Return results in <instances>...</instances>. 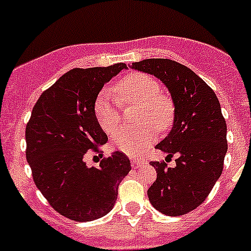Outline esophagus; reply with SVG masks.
<instances>
[{
    "label": "esophagus",
    "mask_w": 251,
    "mask_h": 251,
    "mask_svg": "<svg viewBox=\"0 0 251 251\" xmlns=\"http://www.w3.org/2000/svg\"><path fill=\"white\" fill-rule=\"evenodd\" d=\"M145 163H146V161H143V159H138V158L132 159V167L133 168L142 167V166H145Z\"/></svg>",
    "instance_id": "obj_1"
}]
</instances>
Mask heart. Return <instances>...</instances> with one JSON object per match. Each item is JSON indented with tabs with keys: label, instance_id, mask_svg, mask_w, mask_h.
<instances>
[{
	"label": "heart",
	"instance_id": "heart-1",
	"mask_svg": "<svg viewBox=\"0 0 251 251\" xmlns=\"http://www.w3.org/2000/svg\"><path fill=\"white\" fill-rule=\"evenodd\" d=\"M121 104H139L136 128H122L112 139L113 147L128 156H139L157 137V128L167 129L175 117V105L154 77L145 73H130L118 81L114 90ZM94 115L99 127L113 134L121 123L118 105L109 90H103L94 101Z\"/></svg>",
	"mask_w": 251,
	"mask_h": 251
}]
</instances>
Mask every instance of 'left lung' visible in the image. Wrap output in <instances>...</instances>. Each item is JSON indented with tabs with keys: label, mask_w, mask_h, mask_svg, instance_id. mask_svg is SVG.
<instances>
[{
	"label": "left lung",
	"mask_w": 251,
	"mask_h": 251,
	"mask_svg": "<svg viewBox=\"0 0 251 251\" xmlns=\"http://www.w3.org/2000/svg\"><path fill=\"white\" fill-rule=\"evenodd\" d=\"M130 68L158 77L175 105L174 127L156 148L178 158L174 168L151 162L157 178L148 199L167 216L188 214L206 200L223 172L227 141L219 99L199 75L174 60L146 59Z\"/></svg>",
	"instance_id": "left-lung-1"
}]
</instances>
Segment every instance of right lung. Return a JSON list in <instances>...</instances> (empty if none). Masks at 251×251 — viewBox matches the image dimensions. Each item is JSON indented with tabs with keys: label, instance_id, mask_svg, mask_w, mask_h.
<instances>
[{
	"label": "right lung",
	"instance_id": "obj_1",
	"mask_svg": "<svg viewBox=\"0 0 251 251\" xmlns=\"http://www.w3.org/2000/svg\"><path fill=\"white\" fill-rule=\"evenodd\" d=\"M123 69L127 65L119 63L65 73L41 94L26 126V159L35 185L51 207L70 220L85 223L108 214L132 168L119 151L98 167L85 163L88 154L99 153L108 142L95 119L94 101Z\"/></svg>",
	"mask_w": 251,
	"mask_h": 251
}]
</instances>
